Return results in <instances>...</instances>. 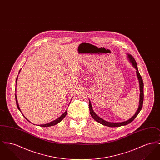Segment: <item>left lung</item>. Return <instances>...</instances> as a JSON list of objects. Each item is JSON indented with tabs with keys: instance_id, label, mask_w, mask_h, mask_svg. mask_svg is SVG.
<instances>
[{
	"instance_id": "8db88e82",
	"label": "left lung",
	"mask_w": 160,
	"mask_h": 160,
	"mask_svg": "<svg viewBox=\"0 0 160 160\" xmlns=\"http://www.w3.org/2000/svg\"><path fill=\"white\" fill-rule=\"evenodd\" d=\"M127 58L128 59L130 63L132 64V66L136 69V74H137V78L138 80V83H139V87H140V99H139V105L138 107L137 108V110L136 112V113L134 114V116H132V117H131L129 119L124 121V122H108L105 120H104L103 119L101 118L99 116H98L97 114L95 113V112L93 111L91 103V101L90 99H89V110H90V113L91 115L92 118L93 119H95L97 122H98L99 123L107 126L109 127H121V126H124L126 125L127 124H128L129 123L132 122L136 117L137 115L139 113V112H140V110L143 107V98H144V94H143V80L142 78L140 76L138 69L137 68V65L136 60L134 59V58L129 53H127Z\"/></svg>"
}]
</instances>
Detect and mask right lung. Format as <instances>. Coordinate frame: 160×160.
<instances>
[{"mask_svg":"<svg viewBox=\"0 0 160 160\" xmlns=\"http://www.w3.org/2000/svg\"><path fill=\"white\" fill-rule=\"evenodd\" d=\"M21 70V69H20ZM20 71H19V72H18V74L20 73ZM17 80H18V76L17 77V78H16V81H15V85L17 84ZM15 91H16V89H15ZM15 101H16V104H17V108H18V109L20 110V112L22 113V111H21V110H20V107H19V105H18V101H17V95H16V94H15ZM67 114V111L66 110L63 114L61 115V116L59 117V118H58V119H56V120H54L53 121H52L51 122H49V123H46V124H43V125H38V126H40V127H51V126H54V125H56V124H58V123H59V122L62 121L63 119V118L66 116V115ZM23 115V113H22ZM24 117L25 118V119L27 120V121H28L29 122H30L24 116Z\"/></svg>","mask_w":160,"mask_h":160,"instance_id":"obj_1","label":"right lung"}]
</instances>
